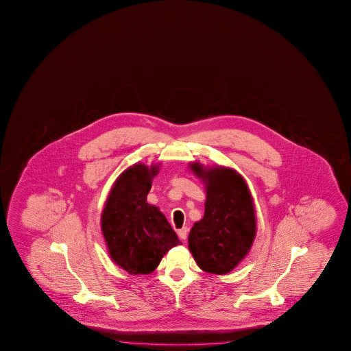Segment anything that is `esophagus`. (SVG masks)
I'll use <instances>...</instances> for the list:
<instances>
[{"label":"esophagus","mask_w":351,"mask_h":351,"mask_svg":"<svg viewBox=\"0 0 351 351\" xmlns=\"http://www.w3.org/2000/svg\"><path fill=\"white\" fill-rule=\"evenodd\" d=\"M178 236L182 241H185L186 237H188V228H186V227H183V228L178 230Z\"/></svg>","instance_id":"1"}]
</instances>
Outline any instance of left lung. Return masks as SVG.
I'll return each instance as SVG.
<instances>
[{
	"instance_id": "8db88e82",
	"label": "left lung",
	"mask_w": 351,
	"mask_h": 351,
	"mask_svg": "<svg viewBox=\"0 0 351 351\" xmlns=\"http://www.w3.org/2000/svg\"><path fill=\"white\" fill-rule=\"evenodd\" d=\"M191 171L206 185L205 214L189 233V250L204 271L225 275L248 254L256 238V210L243 177L227 167Z\"/></svg>"
}]
</instances>
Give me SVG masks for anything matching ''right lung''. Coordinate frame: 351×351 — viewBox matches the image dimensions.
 Wrapping results in <instances>:
<instances>
[{
  "instance_id": "right-lung-1",
  "label": "right lung",
  "mask_w": 351,
  "mask_h": 351,
  "mask_svg": "<svg viewBox=\"0 0 351 351\" xmlns=\"http://www.w3.org/2000/svg\"><path fill=\"white\" fill-rule=\"evenodd\" d=\"M160 165L136 163L115 180L101 213V233L113 262L132 275L158 267L168 250L182 244L166 216L147 194Z\"/></svg>"
}]
</instances>
